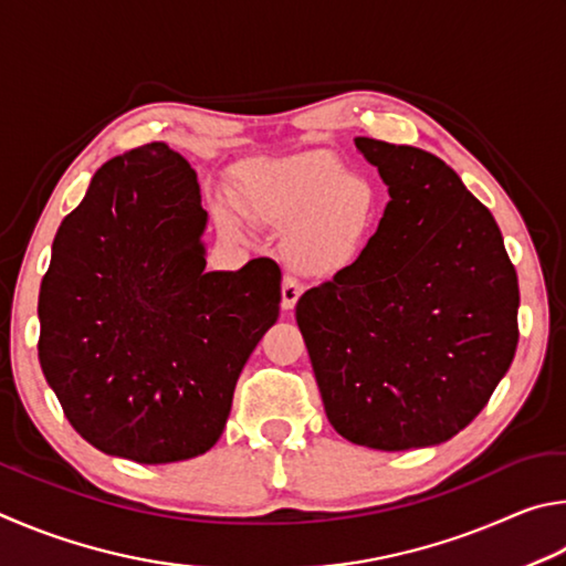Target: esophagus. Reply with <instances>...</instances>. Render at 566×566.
Returning a JSON list of instances; mask_svg holds the SVG:
<instances>
[{"label":"esophagus","instance_id":"1","mask_svg":"<svg viewBox=\"0 0 566 566\" xmlns=\"http://www.w3.org/2000/svg\"><path fill=\"white\" fill-rule=\"evenodd\" d=\"M303 293V283L295 275H283V285H281V295H283V308L291 311L295 303H298Z\"/></svg>","mask_w":566,"mask_h":566}]
</instances>
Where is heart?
Instances as JSON below:
<instances>
[{
  "label": "heart",
  "instance_id": "1",
  "mask_svg": "<svg viewBox=\"0 0 566 566\" xmlns=\"http://www.w3.org/2000/svg\"><path fill=\"white\" fill-rule=\"evenodd\" d=\"M251 211L277 228L291 226L285 255L303 273H331L350 263L380 221L378 186L331 151H303L265 161L248 178ZM226 233H235L231 213H218Z\"/></svg>",
  "mask_w": 566,
  "mask_h": 566
}]
</instances>
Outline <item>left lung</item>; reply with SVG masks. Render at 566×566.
<instances>
[{"label":"left lung","mask_w":566,"mask_h":566,"mask_svg":"<svg viewBox=\"0 0 566 566\" xmlns=\"http://www.w3.org/2000/svg\"><path fill=\"white\" fill-rule=\"evenodd\" d=\"M390 203L358 261L305 291L295 321L338 434L400 452L478 418L520 340L517 271L494 216L430 151L355 138Z\"/></svg>","instance_id":"left-lung-1"}]
</instances>
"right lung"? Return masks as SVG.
<instances>
[{
    "label": "right lung",
    "mask_w": 566,
    "mask_h": 566,
    "mask_svg": "<svg viewBox=\"0 0 566 566\" xmlns=\"http://www.w3.org/2000/svg\"><path fill=\"white\" fill-rule=\"evenodd\" d=\"M193 168L161 142L106 161L59 226L39 289V363L96 450L164 464L211 450L281 311L271 258L206 273Z\"/></svg>",
    "instance_id": "right-lung-1"
}]
</instances>
